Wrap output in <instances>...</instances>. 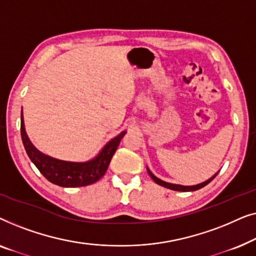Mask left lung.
Here are the masks:
<instances>
[{
	"label": "left lung",
	"mask_w": 256,
	"mask_h": 256,
	"mask_svg": "<svg viewBox=\"0 0 256 256\" xmlns=\"http://www.w3.org/2000/svg\"><path fill=\"white\" fill-rule=\"evenodd\" d=\"M148 172L150 174V177L152 178V180L155 182V183H157L158 185H160V186H164L166 188H170V190H174V191H183V192H186V191H196V190H199V188H204L205 185H208L210 182L214 180V177L216 176L218 174H216L214 176L210 178V180H208L206 182H204V183H200V184H197V185H194V186H183V185H178V184H171V183H166V182H163L160 180V178H157L154 176V174L150 172V171L148 170Z\"/></svg>",
	"instance_id": "obj_1"
}]
</instances>
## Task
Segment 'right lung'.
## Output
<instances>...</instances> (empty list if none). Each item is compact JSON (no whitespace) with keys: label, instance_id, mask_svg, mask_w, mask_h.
<instances>
[{"label":"right lung","instance_id":"right-lung-1","mask_svg":"<svg viewBox=\"0 0 256 256\" xmlns=\"http://www.w3.org/2000/svg\"><path fill=\"white\" fill-rule=\"evenodd\" d=\"M124 134L126 132H122L116 138L110 140L104 146L99 155L92 160L85 163L66 162L44 155L34 148L24 129L23 113L20 114V136L28 156L48 182L62 188L86 186L99 180L106 174L112 157L116 152Z\"/></svg>","mask_w":256,"mask_h":256}]
</instances>
